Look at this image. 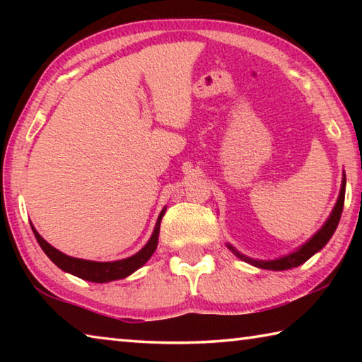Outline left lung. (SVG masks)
<instances>
[{
  "label": "left lung",
  "instance_id": "8db88e82",
  "mask_svg": "<svg viewBox=\"0 0 362 362\" xmlns=\"http://www.w3.org/2000/svg\"><path fill=\"white\" fill-rule=\"evenodd\" d=\"M345 187H346V177H345V173H343L339 198H337V203L334 206L332 212H330L329 218L326 220V223H324L321 228L310 238L308 241L302 244V246H300L298 249L293 250V252L283 255V257H278V259H273V260H259V259H252V257H247V255L241 254L240 250H236L235 247L231 246V244H226V246H228V249L238 257V259H241L246 263H250V265H254L257 268H262V269L283 272V269H291V268H296L298 265H302V263L308 260L310 257H313L316 252H320V250L324 246H326L330 238H332V235L335 233L337 225H339V222H340L343 203H345Z\"/></svg>",
  "mask_w": 362,
  "mask_h": 362
}]
</instances>
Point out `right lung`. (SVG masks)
Returning a JSON list of instances; mask_svg holds the SVG:
<instances>
[{
  "instance_id": "right-lung-1",
  "label": "right lung",
  "mask_w": 362,
  "mask_h": 362,
  "mask_svg": "<svg viewBox=\"0 0 362 362\" xmlns=\"http://www.w3.org/2000/svg\"><path fill=\"white\" fill-rule=\"evenodd\" d=\"M164 212H166V207L159 212L155 230H153L148 243L139 250L137 254H134L127 259L115 260V262H94V260H84V259H76V257H70L64 252H60L59 249L52 247L45 238H42L38 231L35 230L32 225V230L35 233V238L41 249L45 250V254L51 259L56 265L64 269L65 273H70L73 276H78L84 281H90V283H110V281L122 279L127 278L134 272H137L140 267H144L146 262L150 260V257L156 250L158 246V236H159V226H161V220Z\"/></svg>"
}]
</instances>
